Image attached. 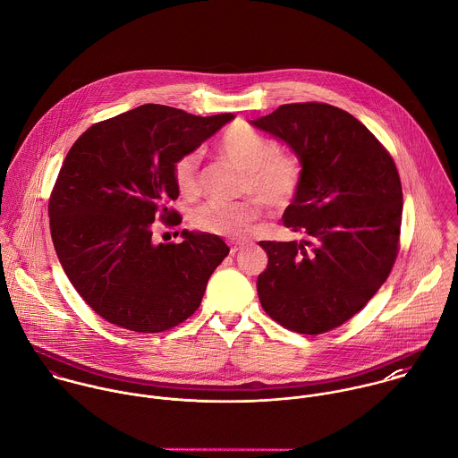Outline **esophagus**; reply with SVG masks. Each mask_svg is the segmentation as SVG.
Here are the masks:
<instances>
[{"instance_id": "obj_1", "label": "esophagus", "mask_w": 458, "mask_h": 458, "mask_svg": "<svg viewBox=\"0 0 458 458\" xmlns=\"http://www.w3.org/2000/svg\"><path fill=\"white\" fill-rule=\"evenodd\" d=\"M242 248V244H237V242H232L230 244V255H235L239 250Z\"/></svg>"}]
</instances>
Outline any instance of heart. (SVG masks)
Returning <instances> with one entry per match:
<instances>
[{
	"instance_id": "obj_1",
	"label": "heart",
	"mask_w": 458,
	"mask_h": 458,
	"mask_svg": "<svg viewBox=\"0 0 458 458\" xmlns=\"http://www.w3.org/2000/svg\"><path fill=\"white\" fill-rule=\"evenodd\" d=\"M223 157L244 171V189L269 208L285 207L300 191L303 167L294 155L280 153V146L251 126L235 123L217 140ZM199 155L187 153L173 167V178L182 196L192 198L199 192ZM259 203L253 199L221 201L201 205L192 223L196 228L226 239H244L259 217Z\"/></svg>"
}]
</instances>
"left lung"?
Wrapping results in <instances>:
<instances>
[{
  "instance_id": "1",
  "label": "left lung",
  "mask_w": 458,
  "mask_h": 458,
  "mask_svg": "<svg viewBox=\"0 0 458 458\" xmlns=\"http://www.w3.org/2000/svg\"><path fill=\"white\" fill-rule=\"evenodd\" d=\"M303 167L284 225L300 242L260 241L262 309L298 334H323L353 318L387 280L398 255L403 192L398 169L352 114L327 103H287L250 121Z\"/></svg>"
}]
</instances>
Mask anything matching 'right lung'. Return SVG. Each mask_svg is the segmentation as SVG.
I'll return each mask as SVG.
<instances>
[{"label": "right lung", "instance_id": "add662e5", "mask_svg": "<svg viewBox=\"0 0 458 458\" xmlns=\"http://www.w3.org/2000/svg\"><path fill=\"white\" fill-rule=\"evenodd\" d=\"M232 119L149 103L92 124L69 149L49 199L51 239L76 293L108 323L155 334L199 307L230 248L196 230L157 244L153 221H182L165 207L180 192L173 167Z\"/></svg>", "mask_w": 458, "mask_h": 458}]
</instances>
